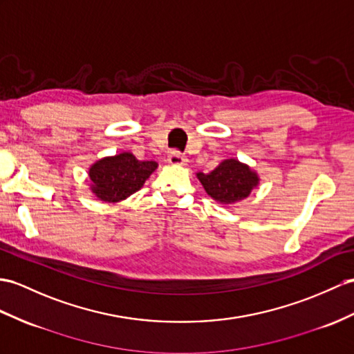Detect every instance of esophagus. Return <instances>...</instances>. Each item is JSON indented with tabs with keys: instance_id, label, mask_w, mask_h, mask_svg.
Segmentation results:
<instances>
[{
	"instance_id": "obj_1",
	"label": "esophagus",
	"mask_w": 354,
	"mask_h": 354,
	"mask_svg": "<svg viewBox=\"0 0 354 354\" xmlns=\"http://www.w3.org/2000/svg\"><path fill=\"white\" fill-rule=\"evenodd\" d=\"M168 162L171 163V165H178L180 167V165H186L187 159L180 151H171L169 156H168Z\"/></svg>"
}]
</instances>
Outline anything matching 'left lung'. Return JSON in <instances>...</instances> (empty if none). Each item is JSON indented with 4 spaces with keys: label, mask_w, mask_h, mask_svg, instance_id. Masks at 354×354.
<instances>
[{
    "label": "left lung",
    "mask_w": 354,
    "mask_h": 354,
    "mask_svg": "<svg viewBox=\"0 0 354 354\" xmlns=\"http://www.w3.org/2000/svg\"><path fill=\"white\" fill-rule=\"evenodd\" d=\"M204 191L222 205H234L251 195L260 185L257 172L237 159H225L212 172H196Z\"/></svg>",
    "instance_id": "1"
}]
</instances>
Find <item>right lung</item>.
I'll return each instance as SVG.
<instances>
[{"label":"right lung","mask_w":354,"mask_h":354,"mask_svg":"<svg viewBox=\"0 0 354 354\" xmlns=\"http://www.w3.org/2000/svg\"><path fill=\"white\" fill-rule=\"evenodd\" d=\"M156 168L158 162L138 160L129 151L102 158L88 169L90 189L100 201H123L140 191Z\"/></svg>","instance_id":"1"}]
</instances>
